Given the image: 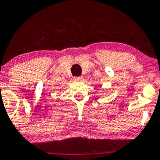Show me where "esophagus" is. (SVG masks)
Listing matches in <instances>:
<instances>
[{
  "label": "esophagus",
  "instance_id": "1",
  "mask_svg": "<svg viewBox=\"0 0 160 160\" xmlns=\"http://www.w3.org/2000/svg\"><path fill=\"white\" fill-rule=\"evenodd\" d=\"M74 80H76V81H82V77H76V78H74Z\"/></svg>",
  "mask_w": 160,
  "mask_h": 160
}]
</instances>
